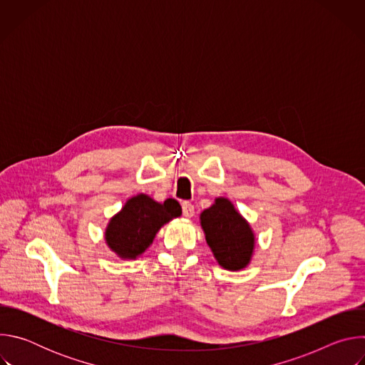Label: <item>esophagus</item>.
Listing matches in <instances>:
<instances>
[{"label": "esophagus", "mask_w": 365, "mask_h": 365, "mask_svg": "<svg viewBox=\"0 0 365 365\" xmlns=\"http://www.w3.org/2000/svg\"><path fill=\"white\" fill-rule=\"evenodd\" d=\"M182 210H183V215L186 218H192L195 215V206L190 202H183L182 203Z\"/></svg>", "instance_id": "34e87169"}]
</instances>
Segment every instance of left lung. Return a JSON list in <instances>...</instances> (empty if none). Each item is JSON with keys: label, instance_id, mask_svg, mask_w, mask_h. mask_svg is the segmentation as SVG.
<instances>
[{"label": "left lung", "instance_id": "1", "mask_svg": "<svg viewBox=\"0 0 365 365\" xmlns=\"http://www.w3.org/2000/svg\"><path fill=\"white\" fill-rule=\"evenodd\" d=\"M200 227L222 269L238 272L250 264L255 235L230 199L217 197L214 205L200 214Z\"/></svg>", "mask_w": 365, "mask_h": 365}]
</instances>
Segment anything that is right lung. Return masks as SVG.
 I'll list each match as a JSON object with an SVG mask.
<instances>
[{"label":"right lung","mask_w":365,"mask_h":365,"mask_svg":"<svg viewBox=\"0 0 365 365\" xmlns=\"http://www.w3.org/2000/svg\"><path fill=\"white\" fill-rule=\"evenodd\" d=\"M182 215L176 199L154 200L145 193L130 197L106 230V241L111 251L123 259H135L151 244L159 230Z\"/></svg>","instance_id":"obj_1"}]
</instances>
